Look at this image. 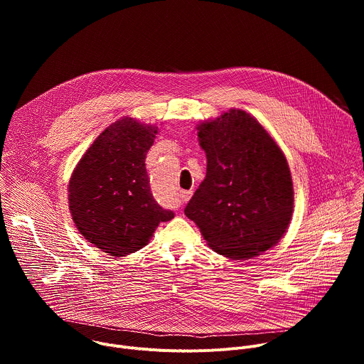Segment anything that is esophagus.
Segmentation results:
<instances>
[{"instance_id": "34e87169", "label": "esophagus", "mask_w": 364, "mask_h": 364, "mask_svg": "<svg viewBox=\"0 0 364 364\" xmlns=\"http://www.w3.org/2000/svg\"><path fill=\"white\" fill-rule=\"evenodd\" d=\"M191 194H193V191H181L180 197H181V200H183V201H187V200H190Z\"/></svg>"}]
</instances>
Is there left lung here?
<instances>
[{
  "label": "left lung",
  "mask_w": 364,
  "mask_h": 364,
  "mask_svg": "<svg viewBox=\"0 0 364 364\" xmlns=\"http://www.w3.org/2000/svg\"><path fill=\"white\" fill-rule=\"evenodd\" d=\"M207 171L184 213L215 252L250 259L288 229L294 187L287 159L250 114L230 109L197 125Z\"/></svg>",
  "instance_id": "obj_1"
}]
</instances>
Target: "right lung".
Returning <instances> with one entry per match:
<instances>
[{
	"label": "right lung",
	"mask_w": 364,
	"mask_h": 364,
	"mask_svg": "<svg viewBox=\"0 0 364 364\" xmlns=\"http://www.w3.org/2000/svg\"><path fill=\"white\" fill-rule=\"evenodd\" d=\"M159 128L124 117L83 154L69 181V209L92 246L121 257L144 247L174 218L155 201L145 168Z\"/></svg>",
	"instance_id": "obj_1"
}]
</instances>
